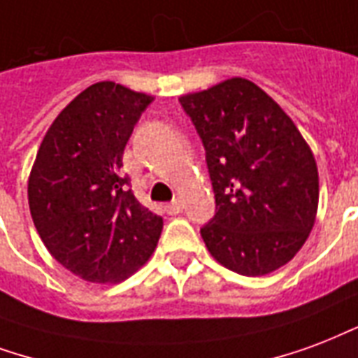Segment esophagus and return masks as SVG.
<instances>
[{"label":"esophagus","mask_w":358,"mask_h":358,"mask_svg":"<svg viewBox=\"0 0 358 358\" xmlns=\"http://www.w3.org/2000/svg\"><path fill=\"white\" fill-rule=\"evenodd\" d=\"M165 208H166V213L172 214V216H174V214H180V213H182V201L174 199L172 203H169Z\"/></svg>","instance_id":"esophagus-1"}]
</instances>
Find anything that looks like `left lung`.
I'll return each mask as SVG.
<instances>
[{"label": "left lung", "instance_id": "1", "mask_svg": "<svg viewBox=\"0 0 358 358\" xmlns=\"http://www.w3.org/2000/svg\"><path fill=\"white\" fill-rule=\"evenodd\" d=\"M206 152L216 214L201 227L214 260L260 277L292 260L313 229L319 171L298 127L252 81L180 96Z\"/></svg>", "mask_w": 358, "mask_h": 358}]
</instances>
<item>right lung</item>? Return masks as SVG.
<instances>
[{
    "label": "right lung",
    "instance_id": "add662e5",
    "mask_svg": "<svg viewBox=\"0 0 358 358\" xmlns=\"http://www.w3.org/2000/svg\"><path fill=\"white\" fill-rule=\"evenodd\" d=\"M153 96L113 81L87 87L52 121L28 178L34 226L58 264L91 282H121L157 246L163 218L121 176L123 152Z\"/></svg>",
    "mask_w": 358,
    "mask_h": 358
}]
</instances>
